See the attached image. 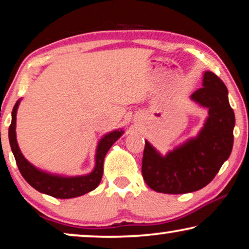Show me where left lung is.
Listing matches in <instances>:
<instances>
[{
	"instance_id": "obj_1",
	"label": "left lung",
	"mask_w": 249,
	"mask_h": 249,
	"mask_svg": "<svg viewBox=\"0 0 249 249\" xmlns=\"http://www.w3.org/2000/svg\"><path fill=\"white\" fill-rule=\"evenodd\" d=\"M190 100L209 110V117L195 137L162 155L145 141L142 173L149 188L163 194H187L212 181L233 146L236 124L228 89L211 71L203 74V87Z\"/></svg>"
}]
</instances>
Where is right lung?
<instances>
[{
    "instance_id": "obj_1",
    "label": "right lung",
    "mask_w": 249,
    "mask_h": 249,
    "mask_svg": "<svg viewBox=\"0 0 249 249\" xmlns=\"http://www.w3.org/2000/svg\"><path fill=\"white\" fill-rule=\"evenodd\" d=\"M20 101L21 98L17 101L12 110V120L9 127V142L19 171L26 181L39 193L63 199L85 195L96 188L100 185L102 176H103L105 155L108 149L112 147V145L124 135V129H115L113 131L107 132L98 141L96 153H95V166L93 171L88 175L74 177L54 175V173L43 171V170L36 168L20 151L16 134L17 111H18Z\"/></svg>"
}]
</instances>
